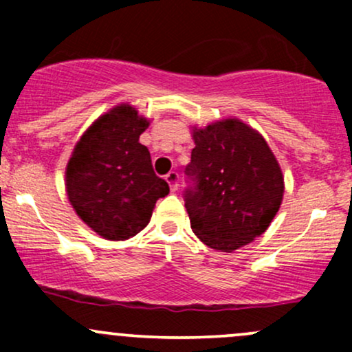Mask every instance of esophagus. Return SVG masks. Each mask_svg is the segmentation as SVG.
<instances>
[{
	"label": "esophagus",
	"mask_w": 352,
	"mask_h": 352,
	"mask_svg": "<svg viewBox=\"0 0 352 352\" xmlns=\"http://www.w3.org/2000/svg\"><path fill=\"white\" fill-rule=\"evenodd\" d=\"M165 180H167V184L170 185V190H173V192L179 188V173L177 172H168L167 175H165Z\"/></svg>",
	"instance_id": "1"
}]
</instances>
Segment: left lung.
Segmentation results:
<instances>
[{
    "label": "left lung",
    "mask_w": 352,
    "mask_h": 352,
    "mask_svg": "<svg viewBox=\"0 0 352 352\" xmlns=\"http://www.w3.org/2000/svg\"><path fill=\"white\" fill-rule=\"evenodd\" d=\"M195 147L184 193L193 233L232 253L263 235L281 207L285 177L263 135L236 117L192 127Z\"/></svg>",
    "instance_id": "obj_1"
}]
</instances>
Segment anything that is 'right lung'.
<instances>
[{
    "mask_svg": "<svg viewBox=\"0 0 352 352\" xmlns=\"http://www.w3.org/2000/svg\"><path fill=\"white\" fill-rule=\"evenodd\" d=\"M148 125L134 106L119 104L91 124L66 165L72 208L106 240H129L142 232L155 201L170 192L153 172L148 148L139 142Z\"/></svg>",
    "mask_w": 352,
    "mask_h": 352,
    "instance_id": "obj_1",
    "label": "right lung"
}]
</instances>
